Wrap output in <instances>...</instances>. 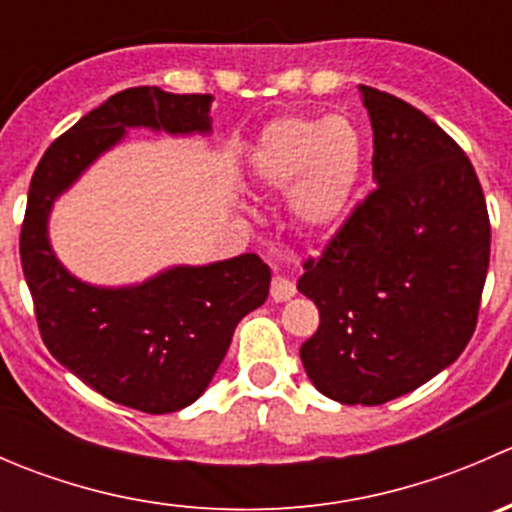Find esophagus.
Masks as SVG:
<instances>
[{
	"instance_id": "34e87169",
	"label": "esophagus",
	"mask_w": 512,
	"mask_h": 512,
	"mask_svg": "<svg viewBox=\"0 0 512 512\" xmlns=\"http://www.w3.org/2000/svg\"><path fill=\"white\" fill-rule=\"evenodd\" d=\"M294 292H297V287H294V282L287 280V277L277 275L275 280H272L270 297L275 299V302H287V299L294 297Z\"/></svg>"
}]
</instances>
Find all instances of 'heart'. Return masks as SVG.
Masks as SVG:
<instances>
[{
	"label": "heart",
	"mask_w": 512,
	"mask_h": 512,
	"mask_svg": "<svg viewBox=\"0 0 512 512\" xmlns=\"http://www.w3.org/2000/svg\"><path fill=\"white\" fill-rule=\"evenodd\" d=\"M364 158V138L347 118L287 116L260 136L252 173L265 188L289 190L292 220L299 230L319 235L347 215Z\"/></svg>",
	"instance_id": "heart-1"
}]
</instances>
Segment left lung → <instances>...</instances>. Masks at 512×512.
<instances>
[{"instance_id":"1","label":"left lung","mask_w":512,"mask_h":512,"mask_svg":"<svg viewBox=\"0 0 512 512\" xmlns=\"http://www.w3.org/2000/svg\"><path fill=\"white\" fill-rule=\"evenodd\" d=\"M374 131L376 188L304 262L319 309L299 349L339 404L379 406L426 384L476 332L490 262L483 188L463 148L411 103L359 86Z\"/></svg>"}]
</instances>
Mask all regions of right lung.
Here are the masks:
<instances>
[{
    "mask_svg": "<svg viewBox=\"0 0 512 512\" xmlns=\"http://www.w3.org/2000/svg\"><path fill=\"white\" fill-rule=\"evenodd\" d=\"M210 101L158 86L118 91L46 148L29 185L19 255L41 339L86 386L143 414H173L208 389L237 322L267 299L270 267L245 252L213 265L170 267L143 285L94 287L56 260L46 223L54 200L126 128L210 133Z\"/></svg>",
    "mask_w": 512,
    "mask_h": 512,
    "instance_id": "add662e5",
    "label": "right lung"
}]
</instances>
